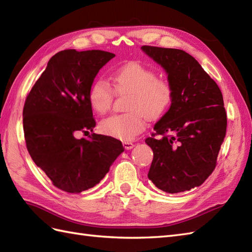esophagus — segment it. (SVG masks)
I'll list each match as a JSON object with an SVG mask.
<instances>
[{
    "mask_svg": "<svg viewBox=\"0 0 252 252\" xmlns=\"http://www.w3.org/2000/svg\"><path fill=\"white\" fill-rule=\"evenodd\" d=\"M122 144H124V147L126 150H130V149H132L134 147V144L131 143V142H124Z\"/></svg>",
    "mask_w": 252,
    "mask_h": 252,
    "instance_id": "esophagus-1",
    "label": "esophagus"
}]
</instances>
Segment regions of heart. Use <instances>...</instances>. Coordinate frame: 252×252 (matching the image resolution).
I'll return each instance as SVG.
<instances>
[{
    "label": "heart",
    "mask_w": 252,
    "mask_h": 252,
    "mask_svg": "<svg viewBox=\"0 0 252 252\" xmlns=\"http://www.w3.org/2000/svg\"><path fill=\"white\" fill-rule=\"evenodd\" d=\"M113 87L98 79L92 84L88 94L91 108L98 115L112 107L115 92L128 94L127 113L114 115L101 122V131L108 136L128 142L145 128V118L155 120L171 106L174 90L169 81L158 78L156 71L144 64L131 61L120 66L112 76Z\"/></svg>",
    "instance_id": "obj_1"
}]
</instances>
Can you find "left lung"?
I'll return each mask as SVG.
<instances>
[{"instance_id": "obj_1", "label": "left lung", "mask_w": 252, "mask_h": 252, "mask_svg": "<svg viewBox=\"0 0 252 252\" xmlns=\"http://www.w3.org/2000/svg\"><path fill=\"white\" fill-rule=\"evenodd\" d=\"M165 69L174 90L171 107L146 138L154 151L148 178L160 190L179 193L201 186L217 164L226 131L218 85L186 51L142 46Z\"/></svg>"}]
</instances>
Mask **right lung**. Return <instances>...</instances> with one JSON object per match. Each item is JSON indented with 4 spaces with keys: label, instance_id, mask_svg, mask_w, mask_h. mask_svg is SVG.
Here are the masks:
<instances>
[{
    "label": "right lung",
    "instance_id": "obj_1",
    "mask_svg": "<svg viewBox=\"0 0 252 252\" xmlns=\"http://www.w3.org/2000/svg\"><path fill=\"white\" fill-rule=\"evenodd\" d=\"M115 57L103 50L58 52L29 93L23 106V132L32 160L52 185L80 193L97 185L124 146L112 136L92 133L96 122L88 99L96 74Z\"/></svg>",
    "mask_w": 252,
    "mask_h": 252
}]
</instances>
